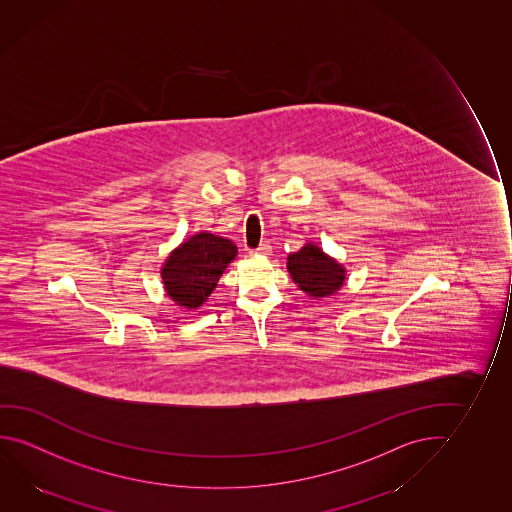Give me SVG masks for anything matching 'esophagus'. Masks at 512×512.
Listing matches in <instances>:
<instances>
[{"instance_id":"obj_1","label":"esophagus","mask_w":512,"mask_h":512,"mask_svg":"<svg viewBox=\"0 0 512 512\" xmlns=\"http://www.w3.org/2000/svg\"><path fill=\"white\" fill-rule=\"evenodd\" d=\"M250 253H259V255H269V253H271V244L262 243L260 244L259 248H255V250H252V252Z\"/></svg>"}]
</instances>
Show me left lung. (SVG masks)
Segmentation results:
<instances>
[{"mask_svg":"<svg viewBox=\"0 0 512 512\" xmlns=\"http://www.w3.org/2000/svg\"><path fill=\"white\" fill-rule=\"evenodd\" d=\"M287 269L299 289L314 298L335 294L346 280V269L315 244H305L299 252L291 253Z\"/></svg>","mask_w":512,"mask_h":512,"instance_id":"left-lung-1","label":"left lung"}]
</instances>
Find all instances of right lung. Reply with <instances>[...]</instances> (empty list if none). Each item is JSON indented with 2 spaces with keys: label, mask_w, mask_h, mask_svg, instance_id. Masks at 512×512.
Instances as JSON below:
<instances>
[{
  "label": "right lung",
  "mask_w": 512,
  "mask_h": 512,
  "mask_svg": "<svg viewBox=\"0 0 512 512\" xmlns=\"http://www.w3.org/2000/svg\"><path fill=\"white\" fill-rule=\"evenodd\" d=\"M236 255V244L228 239L207 232L191 237L172 252L161 271L168 296L181 307H200Z\"/></svg>",
  "instance_id": "obj_1"
}]
</instances>
